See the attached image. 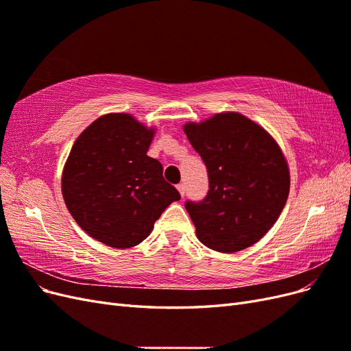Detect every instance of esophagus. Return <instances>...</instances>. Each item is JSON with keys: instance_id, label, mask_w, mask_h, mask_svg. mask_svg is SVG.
Returning a JSON list of instances; mask_svg holds the SVG:
<instances>
[{"instance_id": "esophagus-1", "label": "esophagus", "mask_w": 351, "mask_h": 351, "mask_svg": "<svg viewBox=\"0 0 351 351\" xmlns=\"http://www.w3.org/2000/svg\"><path fill=\"white\" fill-rule=\"evenodd\" d=\"M177 190H178L180 195H182V197H183L184 193H186V186H184V184H178V186H177Z\"/></svg>"}]
</instances>
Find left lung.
I'll use <instances>...</instances> for the list:
<instances>
[{
	"label": "left lung",
	"mask_w": 351,
	"mask_h": 351,
	"mask_svg": "<svg viewBox=\"0 0 351 351\" xmlns=\"http://www.w3.org/2000/svg\"><path fill=\"white\" fill-rule=\"evenodd\" d=\"M184 133L209 178L206 196L184 204L199 241L222 253L252 246L275 224L289 197L290 173L280 146L237 112L189 123Z\"/></svg>",
	"instance_id": "left-lung-1"
}]
</instances>
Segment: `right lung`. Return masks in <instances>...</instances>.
I'll use <instances>...</instances> for the list:
<instances>
[{
    "instance_id": "add662e5",
    "label": "right lung",
    "mask_w": 351,
    "mask_h": 351,
    "mask_svg": "<svg viewBox=\"0 0 351 351\" xmlns=\"http://www.w3.org/2000/svg\"><path fill=\"white\" fill-rule=\"evenodd\" d=\"M154 132L129 114H108L71 147L62 197L74 221L107 246L139 244L165 208L182 197L164 180L161 162L146 154Z\"/></svg>"
}]
</instances>
